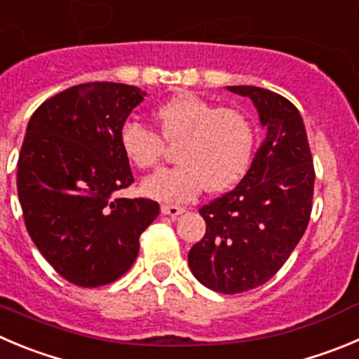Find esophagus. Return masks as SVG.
I'll list each match as a JSON object with an SVG mask.
<instances>
[{"instance_id":"obj_1","label":"esophagus","mask_w":359,"mask_h":359,"mask_svg":"<svg viewBox=\"0 0 359 359\" xmlns=\"http://www.w3.org/2000/svg\"><path fill=\"white\" fill-rule=\"evenodd\" d=\"M184 210H186V209H184V207H180V205H168V203L161 205V212L166 214V216H172V217L180 216Z\"/></svg>"}]
</instances>
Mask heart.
Here are the masks:
<instances>
[{"mask_svg":"<svg viewBox=\"0 0 359 359\" xmlns=\"http://www.w3.org/2000/svg\"><path fill=\"white\" fill-rule=\"evenodd\" d=\"M156 120L166 142H179V166L147 177L142 189L161 202H187L203 187L219 193L232 187L250 166L255 133L246 115L232 108L182 93L163 104ZM122 152L136 168H154L163 157L164 143L157 133L138 122L120 129Z\"/></svg>","mask_w":359,"mask_h":359,"instance_id":"obj_1","label":"heart"}]
</instances>
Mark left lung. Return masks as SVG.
<instances>
[{"label": "left lung", "mask_w": 359, "mask_h": 359, "mask_svg": "<svg viewBox=\"0 0 359 359\" xmlns=\"http://www.w3.org/2000/svg\"><path fill=\"white\" fill-rule=\"evenodd\" d=\"M226 88L250 97L266 138L243 180L200 209L207 230L187 262L207 289L239 294L264 285L297 246L310 221L316 172L303 118L290 100L259 86Z\"/></svg>", "instance_id": "8db88e82"}]
</instances>
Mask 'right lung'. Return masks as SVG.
<instances>
[{"mask_svg": "<svg viewBox=\"0 0 359 359\" xmlns=\"http://www.w3.org/2000/svg\"><path fill=\"white\" fill-rule=\"evenodd\" d=\"M145 92L122 83L72 86L40 104L18 163V195L35 246L60 276L100 287L130 269L159 203L116 198L134 182L120 129Z\"/></svg>", "mask_w": 359, "mask_h": 359, "instance_id": "add662e5", "label": "right lung"}]
</instances>
